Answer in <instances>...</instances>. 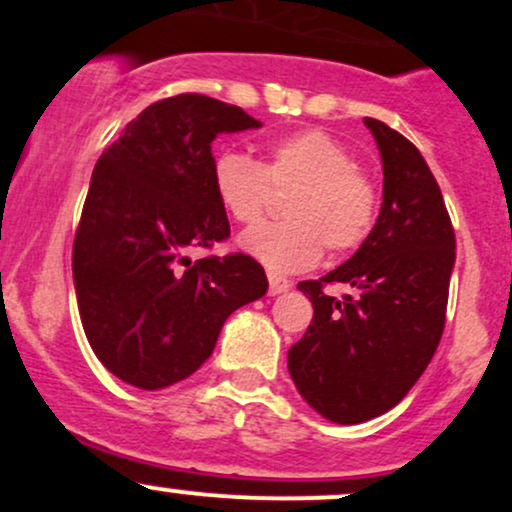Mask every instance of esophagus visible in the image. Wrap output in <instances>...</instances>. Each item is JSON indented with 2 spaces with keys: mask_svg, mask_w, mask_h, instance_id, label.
<instances>
[{
  "mask_svg": "<svg viewBox=\"0 0 512 512\" xmlns=\"http://www.w3.org/2000/svg\"><path fill=\"white\" fill-rule=\"evenodd\" d=\"M267 276H269V293H272V296L291 289V281L284 279V276H279V274H274V272H269Z\"/></svg>",
  "mask_w": 512,
  "mask_h": 512,
  "instance_id": "1",
  "label": "esophagus"
}]
</instances>
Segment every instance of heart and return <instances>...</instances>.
Returning <instances> with one entry per match:
<instances>
[{"label": "heart", "instance_id": "1", "mask_svg": "<svg viewBox=\"0 0 512 512\" xmlns=\"http://www.w3.org/2000/svg\"><path fill=\"white\" fill-rule=\"evenodd\" d=\"M211 182L221 207L238 223H257L274 192L296 190L284 214L291 221L262 223L240 236V248L276 272L315 267L322 252H354L373 233L380 187L354 154L320 129H301L274 139L262 161L223 151L211 163Z\"/></svg>", "mask_w": 512, "mask_h": 512}]
</instances>
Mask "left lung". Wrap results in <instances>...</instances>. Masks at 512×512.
I'll use <instances>...</instances> for the list:
<instances>
[{
    "instance_id": "obj_1",
    "label": "left lung",
    "mask_w": 512,
    "mask_h": 512,
    "mask_svg": "<svg viewBox=\"0 0 512 512\" xmlns=\"http://www.w3.org/2000/svg\"><path fill=\"white\" fill-rule=\"evenodd\" d=\"M383 158V207L366 243L322 279L301 281L313 322L289 349V373L317 414L363 424L390 411L421 378L445 327L455 231L424 156L366 117ZM355 289L334 299L324 289Z\"/></svg>"
}]
</instances>
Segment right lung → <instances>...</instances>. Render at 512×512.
<instances>
[{"label": "right lung", "instance_id": "1", "mask_svg": "<svg viewBox=\"0 0 512 512\" xmlns=\"http://www.w3.org/2000/svg\"><path fill=\"white\" fill-rule=\"evenodd\" d=\"M260 125L238 105L180 93L142 110L93 168L74 236L76 303L93 354L139 390L190 378L226 317L267 293L250 255L190 260L231 236L211 142Z\"/></svg>", "mask_w": 512, "mask_h": 512}]
</instances>
